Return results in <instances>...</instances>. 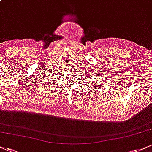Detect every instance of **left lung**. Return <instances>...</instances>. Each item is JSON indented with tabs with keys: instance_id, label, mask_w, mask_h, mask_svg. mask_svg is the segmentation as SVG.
Returning <instances> with one entry per match:
<instances>
[{
	"instance_id": "left-lung-1",
	"label": "left lung",
	"mask_w": 152,
	"mask_h": 152,
	"mask_svg": "<svg viewBox=\"0 0 152 152\" xmlns=\"http://www.w3.org/2000/svg\"><path fill=\"white\" fill-rule=\"evenodd\" d=\"M84 81H85V80H84ZM88 81H90V80H88ZM87 84H88V83H87ZM91 86H90V85H89V87H91H91L92 86H96V83H95V82H92L91 81ZM95 88H96V87H95ZM93 88H94V87H93Z\"/></svg>"
}]
</instances>
